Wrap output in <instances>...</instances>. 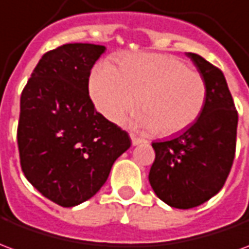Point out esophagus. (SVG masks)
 I'll return each instance as SVG.
<instances>
[{
    "label": "esophagus",
    "mask_w": 249,
    "mask_h": 249,
    "mask_svg": "<svg viewBox=\"0 0 249 249\" xmlns=\"http://www.w3.org/2000/svg\"><path fill=\"white\" fill-rule=\"evenodd\" d=\"M130 140H132V144H133V145H139V144L142 142V140L139 139V137H136L135 135H130Z\"/></svg>",
    "instance_id": "esophagus-1"
}]
</instances>
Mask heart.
<instances>
[{"mask_svg": "<svg viewBox=\"0 0 249 249\" xmlns=\"http://www.w3.org/2000/svg\"><path fill=\"white\" fill-rule=\"evenodd\" d=\"M93 104L105 119L121 123L133 109L137 128L159 135H178L193 125L207 101V84L197 71L162 53L117 57V68L98 62L89 80Z\"/></svg>", "mask_w": 249, "mask_h": 249, "instance_id": "heart-1", "label": "heart"}]
</instances>
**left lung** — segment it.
Masks as SVG:
<instances>
[{
  "mask_svg": "<svg viewBox=\"0 0 249 249\" xmlns=\"http://www.w3.org/2000/svg\"><path fill=\"white\" fill-rule=\"evenodd\" d=\"M207 84V101L197 121L167 141L152 142L156 157L149 183L173 208L201 205L224 185L236 151L237 110L225 77L203 57L187 53Z\"/></svg>",
  "mask_w": 249,
  "mask_h": 249,
  "instance_id": "1",
  "label": "left lung"
}]
</instances>
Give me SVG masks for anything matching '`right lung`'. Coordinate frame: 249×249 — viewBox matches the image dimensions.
Masks as SVG:
<instances>
[{
	"label": "right lung",
	"mask_w": 249,
	"mask_h": 249,
	"mask_svg": "<svg viewBox=\"0 0 249 249\" xmlns=\"http://www.w3.org/2000/svg\"><path fill=\"white\" fill-rule=\"evenodd\" d=\"M104 52L94 44L48 52L21 94L22 172L41 195L66 208L93 197L130 146L128 133L98 113L89 97L90 71Z\"/></svg>",
	"instance_id": "1"
}]
</instances>
